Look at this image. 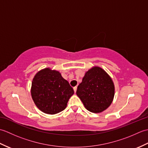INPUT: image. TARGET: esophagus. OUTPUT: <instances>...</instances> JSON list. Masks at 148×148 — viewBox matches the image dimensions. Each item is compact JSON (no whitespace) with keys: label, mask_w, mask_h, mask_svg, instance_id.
Masks as SVG:
<instances>
[{"label":"esophagus","mask_w":148,"mask_h":148,"mask_svg":"<svg viewBox=\"0 0 148 148\" xmlns=\"http://www.w3.org/2000/svg\"><path fill=\"white\" fill-rule=\"evenodd\" d=\"M76 90H77V86H75V87H74V92H75V93L76 92Z\"/></svg>","instance_id":"34e87169"}]
</instances>
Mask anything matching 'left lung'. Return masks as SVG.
Masks as SVG:
<instances>
[{
  "label": "left lung",
  "instance_id": "1",
  "mask_svg": "<svg viewBox=\"0 0 148 148\" xmlns=\"http://www.w3.org/2000/svg\"><path fill=\"white\" fill-rule=\"evenodd\" d=\"M76 94L85 108L99 113L108 109L114 99V85L111 77L99 67L88 71L77 86Z\"/></svg>",
  "mask_w": 148,
  "mask_h": 148
}]
</instances>
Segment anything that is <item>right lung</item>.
I'll use <instances>...</instances> for the list:
<instances>
[{
	"label": "right lung",
	"mask_w": 148,
	"mask_h": 148,
	"mask_svg": "<svg viewBox=\"0 0 148 148\" xmlns=\"http://www.w3.org/2000/svg\"><path fill=\"white\" fill-rule=\"evenodd\" d=\"M74 90L58 71L46 68L35 75L31 95L36 106L46 114H55L66 108Z\"/></svg>",
	"instance_id": "obj_1"
}]
</instances>
